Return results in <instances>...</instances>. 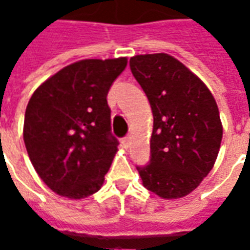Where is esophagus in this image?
<instances>
[{
  "label": "esophagus",
  "instance_id": "34e87169",
  "mask_svg": "<svg viewBox=\"0 0 250 250\" xmlns=\"http://www.w3.org/2000/svg\"><path fill=\"white\" fill-rule=\"evenodd\" d=\"M128 143H130V136H125L123 139H122V145L125 147L128 146Z\"/></svg>",
  "mask_w": 250,
  "mask_h": 250
}]
</instances>
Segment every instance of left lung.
<instances>
[{
	"label": "left lung",
	"instance_id": "8db88e82",
	"mask_svg": "<svg viewBox=\"0 0 250 250\" xmlns=\"http://www.w3.org/2000/svg\"><path fill=\"white\" fill-rule=\"evenodd\" d=\"M132 75L151 105L150 162L136 166L143 186L165 199L181 198L210 173L222 139L209 88L167 53L130 59Z\"/></svg>",
	"mask_w": 250,
	"mask_h": 250
}]
</instances>
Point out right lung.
I'll list each match as a JSON object with an SVG mask.
<instances>
[{"label":"right lung","mask_w":250,"mask_h":250,"mask_svg":"<svg viewBox=\"0 0 250 250\" xmlns=\"http://www.w3.org/2000/svg\"><path fill=\"white\" fill-rule=\"evenodd\" d=\"M125 65V57L73 62L32 95L25 147L40 178L59 195L82 199L102 188L119 145L107 93Z\"/></svg>","instance_id":"obj_1"}]
</instances>
